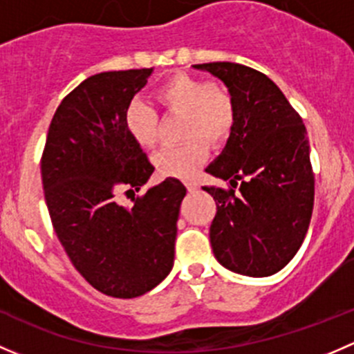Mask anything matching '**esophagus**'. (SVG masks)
Segmentation results:
<instances>
[{
  "label": "esophagus",
  "instance_id": "34e87169",
  "mask_svg": "<svg viewBox=\"0 0 354 354\" xmlns=\"http://www.w3.org/2000/svg\"><path fill=\"white\" fill-rule=\"evenodd\" d=\"M187 188H188V192H197L198 190V183L197 181H194V180H190V181H187Z\"/></svg>",
  "mask_w": 354,
  "mask_h": 354
}]
</instances>
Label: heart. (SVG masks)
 Masks as SVG:
<instances>
[{"label":"heart","mask_w":354,"mask_h":354,"mask_svg":"<svg viewBox=\"0 0 354 354\" xmlns=\"http://www.w3.org/2000/svg\"><path fill=\"white\" fill-rule=\"evenodd\" d=\"M156 99L167 113L185 114L183 137L190 138L157 152V171L164 176H194L209 154L205 140L217 145L230 137L236 121V102L227 88L185 73L173 75L160 84ZM124 127L142 149H154L159 142V116L144 101L135 99L128 104Z\"/></svg>","instance_id":"heart-1"}]
</instances>
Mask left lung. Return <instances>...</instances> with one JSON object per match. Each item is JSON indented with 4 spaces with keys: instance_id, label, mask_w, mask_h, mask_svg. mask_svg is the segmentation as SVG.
Masks as SVG:
<instances>
[{
    "instance_id": "obj_1",
    "label": "left lung",
    "mask_w": 354,
    "mask_h": 354,
    "mask_svg": "<svg viewBox=\"0 0 354 354\" xmlns=\"http://www.w3.org/2000/svg\"><path fill=\"white\" fill-rule=\"evenodd\" d=\"M194 68L223 80L236 102L226 147L205 169L231 185L203 187L217 205L212 252L233 272L272 276L296 255L312 219L315 178L306 128L267 75L230 62Z\"/></svg>"
}]
</instances>
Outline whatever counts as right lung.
Segmentation results:
<instances>
[{
    "mask_svg": "<svg viewBox=\"0 0 354 354\" xmlns=\"http://www.w3.org/2000/svg\"><path fill=\"white\" fill-rule=\"evenodd\" d=\"M152 68L104 71L70 92L49 124L41 159L53 227L75 269L113 298H137L173 269L187 188L176 178L135 195L154 173L124 127V111Z\"/></svg>",
    "mask_w": 354,
    "mask_h": 354,
    "instance_id": "obj_1",
    "label": "right lung"
}]
</instances>
